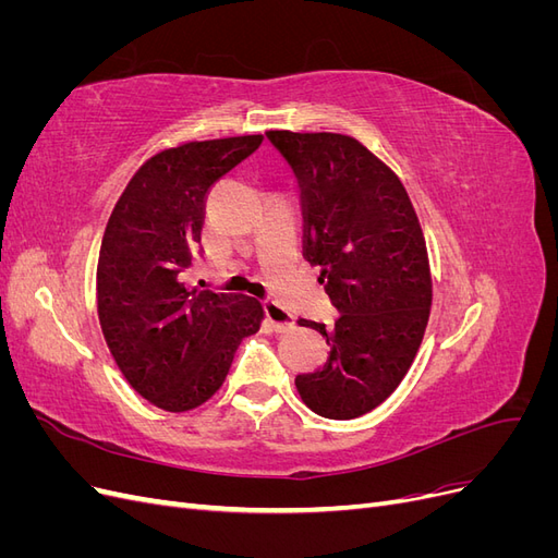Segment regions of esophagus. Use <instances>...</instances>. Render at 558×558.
<instances>
[{
	"label": "esophagus",
	"mask_w": 558,
	"mask_h": 558,
	"mask_svg": "<svg viewBox=\"0 0 558 558\" xmlns=\"http://www.w3.org/2000/svg\"><path fill=\"white\" fill-rule=\"evenodd\" d=\"M265 320L267 326L277 332L293 328V316L286 312L277 300H265Z\"/></svg>",
	"instance_id": "esophagus-1"
}]
</instances>
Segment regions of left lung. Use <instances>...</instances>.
Wrapping results in <instances>:
<instances>
[{
	"label": "left lung",
	"instance_id": "1",
	"mask_svg": "<svg viewBox=\"0 0 558 558\" xmlns=\"http://www.w3.org/2000/svg\"><path fill=\"white\" fill-rule=\"evenodd\" d=\"M300 183L302 256L318 265L335 326L300 318L330 344L328 361L298 375L312 412L356 418L391 396L424 340L433 279L424 230L398 174L337 132L269 130Z\"/></svg>",
	"mask_w": 558,
	"mask_h": 558
}]
</instances>
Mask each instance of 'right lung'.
<instances>
[{"mask_svg":"<svg viewBox=\"0 0 558 558\" xmlns=\"http://www.w3.org/2000/svg\"><path fill=\"white\" fill-rule=\"evenodd\" d=\"M263 134L183 142L150 156L118 197L97 258V316L128 384L165 412H189L223 386L260 300L185 286L211 185Z\"/></svg>","mask_w":558,"mask_h":558,"instance_id":"right-lung-1","label":"right lung"}]
</instances>
